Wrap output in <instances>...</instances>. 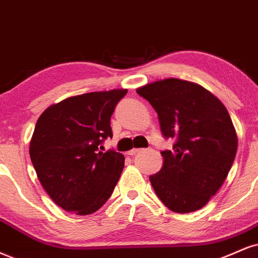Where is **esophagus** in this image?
Listing matches in <instances>:
<instances>
[{"mask_svg": "<svg viewBox=\"0 0 258 258\" xmlns=\"http://www.w3.org/2000/svg\"><path fill=\"white\" fill-rule=\"evenodd\" d=\"M141 150V149H138V148H133V149H131V150H128L127 151V155H130V156H132V155H135V154H137L138 151Z\"/></svg>", "mask_w": 258, "mask_h": 258, "instance_id": "34e87169", "label": "esophagus"}]
</instances>
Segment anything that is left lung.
Here are the masks:
<instances>
[{"label": "left lung", "mask_w": 258, "mask_h": 258, "mask_svg": "<svg viewBox=\"0 0 258 258\" xmlns=\"http://www.w3.org/2000/svg\"><path fill=\"white\" fill-rule=\"evenodd\" d=\"M137 94L150 102L166 138L161 169L149 176L157 197L174 213L200 210L219 191L233 164L237 132L222 102L200 84L168 78L145 84Z\"/></svg>", "instance_id": "left-lung-1"}]
</instances>
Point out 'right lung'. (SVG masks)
Instances as JSON below:
<instances>
[{
	"label": "right lung",
	"mask_w": 258,
	"mask_h": 258,
	"mask_svg": "<svg viewBox=\"0 0 258 258\" xmlns=\"http://www.w3.org/2000/svg\"><path fill=\"white\" fill-rule=\"evenodd\" d=\"M126 89L88 92L49 105L37 120L30 157L55 204L77 215L101 208L119 181L122 154L99 151L111 137L110 116Z\"/></svg>",
	"instance_id": "right-lung-1"
}]
</instances>
